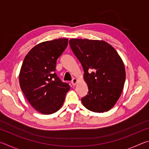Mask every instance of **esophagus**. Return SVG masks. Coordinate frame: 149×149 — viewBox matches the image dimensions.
Here are the masks:
<instances>
[{
	"label": "esophagus",
	"mask_w": 149,
	"mask_h": 149,
	"mask_svg": "<svg viewBox=\"0 0 149 149\" xmlns=\"http://www.w3.org/2000/svg\"><path fill=\"white\" fill-rule=\"evenodd\" d=\"M77 81L78 80H77V78H74V79H73L72 81V84L74 86V85H76V84L77 83Z\"/></svg>",
	"instance_id": "obj_1"
}]
</instances>
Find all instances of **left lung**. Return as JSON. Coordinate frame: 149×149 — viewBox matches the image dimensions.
I'll use <instances>...</instances> for the list:
<instances>
[{
  "label": "left lung",
  "instance_id": "obj_1",
  "mask_svg": "<svg viewBox=\"0 0 149 149\" xmlns=\"http://www.w3.org/2000/svg\"><path fill=\"white\" fill-rule=\"evenodd\" d=\"M70 47L82 65L87 95L81 99L94 112L110 110L119 99L125 80L124 64L114 48L104 41L71 39Z\"/></svg>",
  "mask_w": 149,
  "mask_h": 149
}]
</instances>
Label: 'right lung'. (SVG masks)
<instances>
[{
	"label": "right lung",
	"instance_id": "add662e5",
	"mask_svg": "<svg viewBox=\"0 0 149 149\" xmlns=\"http://www.w3.org/2000/svg\"><path fill=\"white\" fill-rule=\"evenodd\" d=\"M62 38L41 42L27 53L19 75L20 88L33 107L43 114L57 112L70 85L57 76L56 60L68 46Z\"/></svg>",
	"mask_w": 149,
	"mask_h": 149
}]
</instances>
